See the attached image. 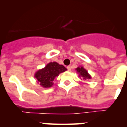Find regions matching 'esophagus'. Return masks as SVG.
Instances as JSON below:
<instances>
[{
	"instance_id": "1",
	"label": "esophagus",
	"mask_w": 127,
	"mask_h": 127,
	"mask_svg": "<svg viewBox=\"0 0 127 127\" xmlns=\"http://www.w3.org/2000/svg\"><path fill=\"white\" fill-rule=\"evenodd\" d=\"M67 70H69V71H70V70H71V66H70V65H68L67 67Z\"/></svg>"
}]
</instances>
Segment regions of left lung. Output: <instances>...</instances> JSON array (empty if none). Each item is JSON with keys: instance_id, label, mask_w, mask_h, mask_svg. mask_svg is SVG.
I'll list each match as a JSON object with an SVG mask.
<instances>
[{"instance_id": "8db88e82", "label": "left lung", "mask_w": 127, "mask_h": 127, "mask_svg": "<svg viewBox=\"0 0 127 127\" xmlns=\"http://www.w3.org/2000/svg\"><path fill=\"white\" fill-rule=\"evenodd\" d=\"M76 70H77V72H79L80 76H82V77H83L84 79H90L91 78L90 75L88 73V72L86 71L83 67H77V69H76Z\"/></svg>"}]
</instances>
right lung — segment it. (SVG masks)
<instances>
[{"mask_svg": "<svg viewBox=\"0 0 127 127\" xmlns=\"http://www.w3.org/2000/svg\"><path fill=\"white\" fill-rule=\"evenodd\" d=\"M67 70L62 65L57 62H50L44 69L39 70L35 74L38 83L44 88H50L53 85V81L59 74Z\"/></svg>", "mask_w": 127, "mask_h": 127, "instance_id": "obj_1", "label": "right lung"}]
</instances>
